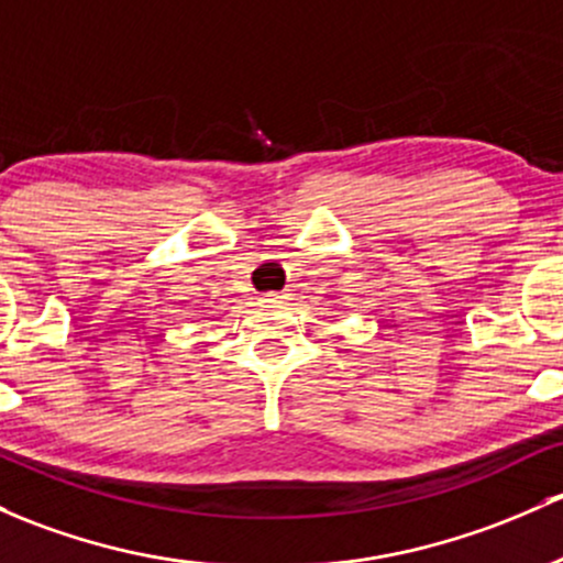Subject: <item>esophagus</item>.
<instances>
[{
  "label": "esophagus",
  "mask_w": 563,
  "mask_h": 563,
  "mask_svg": "<svg viewBox=\"0 0 563 563\" xmlns=\"http://www.w3.org/2000/svg\"><path fill=\"white\" fill-rule=\"evenodd\" d=\"M283 299H286V294H264L262 297L264 305H275V301H283Z\"/></svg>",
  "instance_id": "34e87169"
}]
</instances>
